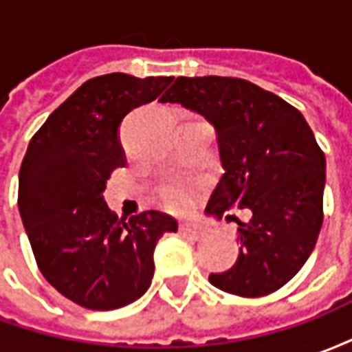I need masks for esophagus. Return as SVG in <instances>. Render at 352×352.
<instances>
[{
    "label": "esophagus",
    "instance_id": "1",
    "mask_svg": "<svg viewBox=\"0 0 352 352\" xmlns=\"http://www.w3.org/2000/svg\"><path fill=\"white\" fill-rule=\"evenodd\" d=\"M179 230H181L183 234H190V236L194 237H201L207 232L206 226H201L198 222H183V224L179 226Z\"/></svg>",
    "mask_w": 352,
    "mask_h": 352
}]
</instances>
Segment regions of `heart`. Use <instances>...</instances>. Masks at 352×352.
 <instances>
[{
  "label": "heart",
  "mask_w": 352,
  "mask_h": 352,
  "mask_svg": "<svg viewBox=\"0 0 352 352\" xmlns=\"http://www.w3.org/2000/svg\"><path fill=\"white\" fill-rule=\"evenodd\" d=\"M162 206L168 207L169 211H186L194 201V192L188 184L181 183V181H171L166 183L158 192Z\"/></svg>",
  "instance_id": "1"
}]
</instances>
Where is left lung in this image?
<instances>
[{"instance_id":"obj_1","label":"left lung","mask_w":352,"mask_h":352,"mask_svg":"<svg viewBox=\"0 0 352 352\" xmlns=\"http://www.w3.org/2000/svg\"><path fill=\"white\" fill-rule=\"evenodd\" d=\"M160 101L181 103L217 130L224 175L207 214L252 213L237 221L236 264L209 283L241 298L285 287L309 258L324 219L326 160L309 124L283 98L236 77H177Z\"/></svg>"}]
</instances>
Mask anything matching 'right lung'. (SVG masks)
Segmentation results:
<instances>
[{"mask_svg": "<svg viewBox=\"0 0 352 352\" xmlns=\"http://www.w3.org/2000/svg\"><path fill=\"white\" fill-rule=\"evenodd\" d=\"M173 77H94L52 111L28 145L19 211L37 267L80 307L111 311L151 287L154 247L177 222L158 211L124 222L103 199L124 168L118 128L131 109L156 100Z\"/></svg>", "mask_w": 352, "mask_h": 352, "instance_id": "add662e5", "label": "right lung"}]
</instances>
